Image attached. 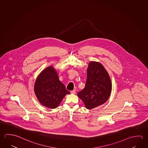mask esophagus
Instances as JSON below:
<instances>
[{"label":"esophagus","instance_id":"obj_1","mask_svg":"<svg viewBox=\"0 0 148 148\" xmlns=\"http://www.w3.org/2000/svg\"><path fill=\"white\" fill-rule=\"evenodd\" d=\"M71 93H72V94H75L76 93V90L71 91Z\"/></svg>","mask_w":148,"mask_h":148}]
</instances>
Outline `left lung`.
I'll list each match as a JSON object with an SVG mask.
<instances>
[{"instance_id": "obj_1", "label": "left lung", "mask_w": 148, "mask_h": 148, "mask_svg": "<svg viewBox=\"0 0 148 148\" xmlns=\"http://www.w3.org/2000/svg\"><path fill=\"white\" fill-rule=\"evenodd\" d=\"M85 87L77 96L87 109L95 108L106 102L112 90V83L109 74L100 63L92 61L87 70Z\"/></svg>"}]
</instances>
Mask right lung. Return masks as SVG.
<instances>
[{
  "label": "right lung",
  "instance_id": "add662e5",
  "mask_svg": "<svg viewBox=\"0 0 148 148\" xmlns=\"http://www.w3.org/2000/svg\"><path fill=\"white\" fill-rule=\"evenodd\" d=\"M34 92L42 106L50 109L57 108L66 94H70L65 86L59 80L53 66L42 71L37 77Z\"/></svg>",
  "mask_w": 148,
  "mask_h": 148
}]
</instances>
